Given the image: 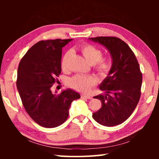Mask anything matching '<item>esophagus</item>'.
Here are the masks:
<instances>
[{
  "mask_svg": "<svg viewBox=\"0 0 159 159\" xmlns=\"http://www.w3.org/2000/svg\"><path fill=\"white\" fill-rule=\"evenodd\" d=\"M81 98H85V99H91L93 98L90 95H81Z\"/></svg>",
  "mask_w": 159,
  "mask_h": 159,
  "instance_id": "obj_1",
  "label": "esophagus"
}]
</instances>
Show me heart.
<instances>
[{"label":"heart","instance_id":"obj_1","mask_svg":"<svg viewBox=\"0 0 159 159\" xmlns=\"http://www.w3.org/2000/svg\"><path fill=\"white\" fill-rule=\"evenodd\" d=\"M81 52L87 61L91 64H95V69L102 76L109 73L111 64L108 59L103 58L102 51L93 45L85 44L81 48ZM71 55V51L64 54L61 61V67L62 69L67 68V64ZM96 80L93 76H86L83 75H76L69 80L68 84L70 87L80 92L86 93L95 85Z\"/></svg>","mask_w":159,"mask_h":159}]
</instances>
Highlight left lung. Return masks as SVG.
<instances>
[{"instance_id": "obj_1", "label": "left lung", "mask_w": 159, "mask_h": 159, "mask_svg": "<svg viewBox=\"0 0 159 159\" xmlns=\"http://www.w3.org/2000/svg\"><path fill=\"white\" fill-rule=\"evenodd\" d=\"M108 49L112 58L109 75L99 85L106 93L99 99L102 107L93 113V118L104 126L121 124L133 114L141 95L142 74L133 50L121 39L113 36L90 38Z\"/></svg>"}]
</instances>
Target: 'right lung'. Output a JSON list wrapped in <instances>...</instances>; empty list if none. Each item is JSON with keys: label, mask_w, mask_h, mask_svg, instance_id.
<instances>
[{"label": "right lung", "mask_w": 159, "mask_h": 159, "mask_svg": "<svg viewBox=\"0 0 159 159\" xmlns=\"http://www.w3.org/2000/svg\"><path fill=\"white\" fill-rule=\"evenodd\" d=\"M71 41L38 42L19 64L17 88L23 106L32 119L44 128H55L65 122L71 102L80 98L71 89L57 95L51 91L61 74V48Z\"/></svg>", "instance_id": "add662e5"}]
</instances>
